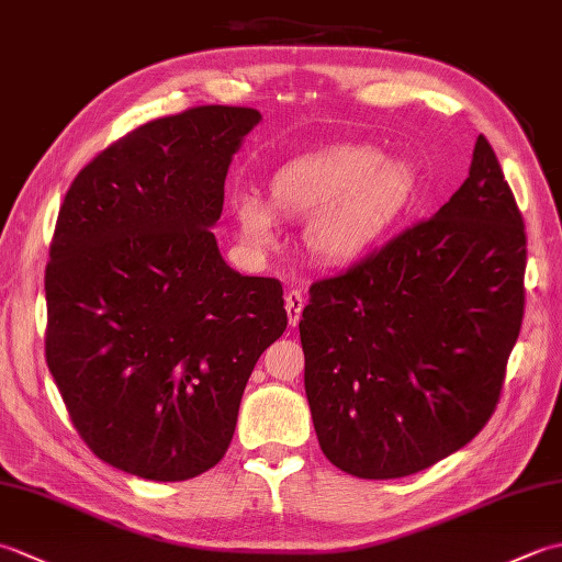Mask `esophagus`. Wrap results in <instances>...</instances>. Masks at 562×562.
Listing matches in <instances>:
<instances>
[{"instance_id":"34e87169","label":"esophagus","mask_w":562,"mask_h":562,"mask_svg":"<svg viewBox=\"0 0 562 562\" xmlns=\"http://www.w3.org/2000/svg\"><path fill=\"white\" fill-rule=\"evenodd\" d=\"M284 308H288V321H290V326L294 328L302 321L304 294L300 290H290L288 294H284Z\"/></svg>"}]
</instances>
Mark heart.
<instances>
[{
  "label": "heart",
  "instance_id": "obj_1",
  "mask_svg": "<svg viewBox=\"0 0 562 562\" xmlns=\"http://www.w3.org/2000/svg\"><path fill=\"white\" fill-rule=\"evenodd\" d=\"M411 173L403 164L384 161L369 145H336L304 154L270 176V202L246 193L234 202L246 244L278 246V211L302 220L306 250L326 266H342L374 244L403 205Z\"/></svg>",
  "mask_w": 562,
  "mask_h": 562
}]
</instances>
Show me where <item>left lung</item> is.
<instances>
[{
    "mask_svg": "<svg viewBox=\"0 0 562 562\" xmlns=\"http://www.w3.org/2000/svg\"><path fill=\"white\" fill-rule=\"evenodd\" d=\"M524 270L521 212L481 135L469 178L432 220L308 290L304 389L326 459L386 481L469 445L503 391Z\"/></svg>",
    "mask_w": 562,
    "mask_h": 562,
    "instance_id": "left-lung-1",
    "label": "left lung"
}]
</instances>
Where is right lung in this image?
<instances>
[{
    "mask_svg": "<svg viewBox=\"0 0 562 562\" xmlns=\"http://www.w3.org/2000/svg\"><path fill=\"white\" fill-rule=\"evenodd\" d=\"M260 113L198 105L139 125L71 181L45 268V360L71 425L113 469L188 481L220 463L282 284L226 266L210 226Z\"/></svg>",
    "mask_w": 562,
    "mask_h": 562,
    "instance_id": "obj_1",
    "label": "right lung"
}]
</instances>
